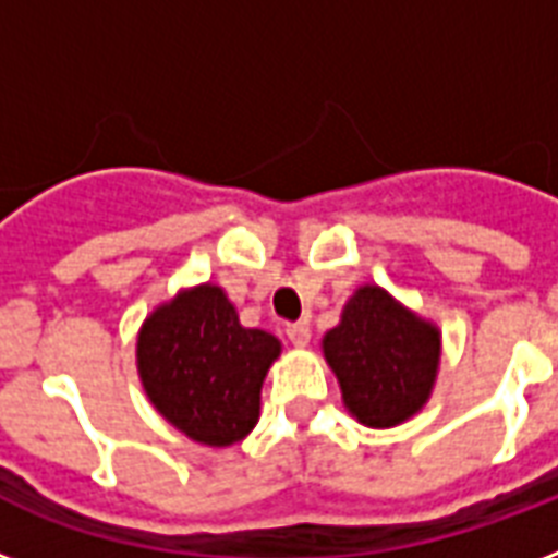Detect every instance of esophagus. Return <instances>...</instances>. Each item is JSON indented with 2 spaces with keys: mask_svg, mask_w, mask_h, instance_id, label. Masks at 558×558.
I'll return each mask as SVG.
<instances>
[{
  "mask_svg": "<svg viewBox=\"0 0 558 558\" xmlns=\"http://www.w3.org/2000/svg\"><path fill=\"white\" fill-rule=\"evenodd\" d=\"M287 336H289V341L295 344V348H306V344H310V336H313V332H310V324L298 322V324H289Z\"/></svg>",
  "mask_w": 558,
  "mask_h": 558,
  "instance_id": "obj_1",
  "label": "esophagus"
}]
</instances>
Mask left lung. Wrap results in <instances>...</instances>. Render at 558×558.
I'll list each match as a JSON object with an SVG mask.
<instances>
[{
  "label": "left lung",
  "mask_w": 558,
  "mask_h": 558,
  "mask_svg": "<svg viewBox=\"0 0 558 558\" xmlns=\"http://www.w3.org/2000/svg\"><path fill=\"white\" fill-rule=\"evenodd\" d=\"M324 356L339 376L350 414L373 428H390L414 416L432 393L440 332L385 289L362 287L339 327L324 336Z\"/></svg>",
  "instance_id": "obj_1"
}]
</instances>
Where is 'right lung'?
I'll return each instance as SVG.
<instances>
[{
  "label": "right lung",
  "mask_w": 558,
  "mask_h": 558,
  "mask_svg": "<svg viewBox=\"0 0 558 558\" xmlns=\"http://www.w3.org/2000/svg\"><path fill=\"white\" fill-rule=\"evenodd\" d=\"M280 341L248 330L219 287L159 306L138 336V373L161 414L191 440L231 446L260 414V385Z\"/></svg>",
  "instance_id": "obj_1"
}]
</instances>
